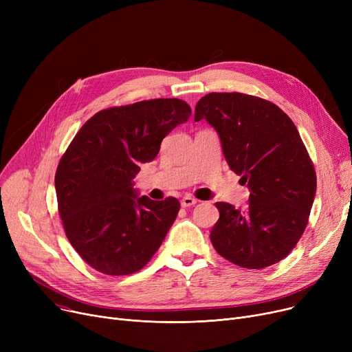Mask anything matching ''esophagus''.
Instances as JSON below:
<instances>
[{"label":"esophagus","instance_id":"esophagus-1","mask_svg":"<svg viewBox=\"0 0 352 352\" xmlns=\"http://www.w3.org/2000/svg\"><path fill=\"white\" fill-rule=\"evenodd\" d=\"M197 199L195 198H192V197H184L182 199H181V207H184V208H187V207H191V206H195L197 204Z\"/></svg>","mask_w":352,"mask_h":352}]
</instances>
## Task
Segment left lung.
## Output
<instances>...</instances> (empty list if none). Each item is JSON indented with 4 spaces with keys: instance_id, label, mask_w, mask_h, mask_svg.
<instances>
[{
    "instance_id": "1",
    "label": "left lung",
    "mask_w": 352,
    "mask_h": 352,
    "mask_svg": "<svg viewBox=\"0 0 352 352\" xmlns=\"http://www.w3.org/2000/svg\"><path fill=\"white\" fill-rule=\"evenodd\" d=\"M221 138L230 168L250 188V206L217 202L215 251L230 263L263 270L297 245L317 191V175L300 133L271 101L241 92H211L195 105Z\"/></svg>"
}]
</instances>
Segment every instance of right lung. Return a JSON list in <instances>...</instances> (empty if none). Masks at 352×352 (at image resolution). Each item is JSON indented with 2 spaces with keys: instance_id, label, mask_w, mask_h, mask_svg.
<instances>
[{
  "instance_id": "1",
  "label": "right lung",
  "mask_w": 352,
  "mask_h": 352,
  "mask_svg": "<svg viewBox=\"0 0 352 352\" xmlns=\"http://www.w3.org/2000/svg\"><path fill=\"white\" fill-rule=\"evenodd\" d=\"M190 116V105L178 98L111 107L92 116L68 145L55 173L58 212L69 244L89 267L134 274L162 244L179 201L137 197L133 179Z\"/></svg>"
}]
</instances>
